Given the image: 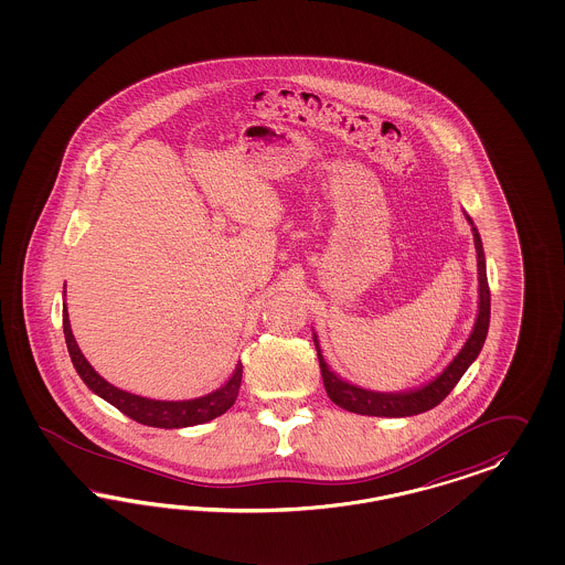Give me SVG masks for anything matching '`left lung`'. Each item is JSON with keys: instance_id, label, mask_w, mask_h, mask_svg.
<instances>
[{"instance_id": "1", "label": "left lung", "mask_w": 565, "mask_h": 565, "mask_svg": "<svg viewBox=\"0 0 565 565\" xmlns=\"http://www.w3.org/2000/svg\"><path fill=\"white\" fill-rule=\"evenodd\" d=\"M470 225L472 220L466 217ZM472 236H475V246H477V258H479V317L475 323V331L470 333L468 342L460 350V354L454 359V362L445 369L441 375L435 381H430L425 387L416 392H406V394H379V392H369L360 390L356 385H350L342 381L340 376L333 375L327 369L326 360L321 356V348L315 338L317 345V356H319V366L321 375L326 383L327 395L333 404H338L343 411L356 412L364 416H390V418H399V416H414L423 412L435 408L441 404L449 392L458 385L468 366L475 362L482 350V343L487 340L489 331V319H491V291H489V281H487V267H484V253H482V242H480L479 230L472 225Z\"/></svg>"}]
</instances>
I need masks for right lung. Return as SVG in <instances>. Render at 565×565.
<instances>
[{
    "mask_svg": "<svg viewBox=\"0 0 565 565\" xmlns=\"http://www.w3.org/2000/svg\"><path fill=\"white\" fill-rule=\"evenodd\" d=\"M62 321H64V335H66V343H68L70 359H72L76 373L85 381L86 387L93 390L95 394L102 395L105 402H109L121 414H126L128 418L137 420L140 425L157 428H182L203 425V423H209V420L222 416L223 412L230 411L234 406L236 397H238L242 362H238L234 375L230 376V381L223 385L222 390L205 395V397L189 399V402H159V399H149V397L121 392L118 387L109 385L103 376L97 375L95 369L86 362L78 343L72 335L66 307L62 310Z\"/></svg>",
    "mask_w": 565,
    "mask_h": 565,
    "instance_id": "obj_1",
    "label": "right lung"
}]
</instances>
